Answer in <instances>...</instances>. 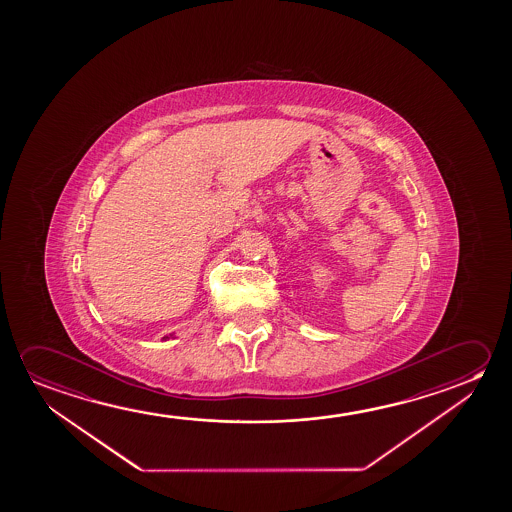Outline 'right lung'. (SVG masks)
Segmentation results:
<instances>
[{
    "instance_id": "obj_1",
    "label": "right lung",
    "mask_w": 512,
    "mask_h": 512,
    "mask_svg": "<svg viewBox=\"0 0 512 512\" xmlns=\"http://www.w3.org/2000/svg\"><path fill=\"white\" fill-rule=\"evenodd\" d=\"M166 339H168V337H166Z\"/></svg>"
}]
</instances>
